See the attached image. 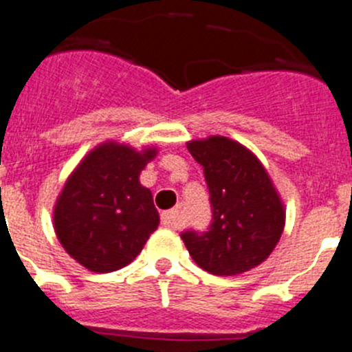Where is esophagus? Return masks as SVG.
I'll list each match as a JSON object with an SVG mask.
<instances>
[{
  "label": "esophagus",
  "mask_w": 352,
  "mask_h": 352,
  "mask_svg": "<svg viewBox=\"0 0 352 352\" xmlns=\"http://www.w3.org/2000/svg\"><path fill=\"white\" fill-rule=\"evenodd\" d=\"M161 224L168 228H177L179 224V210L173 208V210H166L161 214Z\"/></svg>",
  "instance_id": "34e87169"
}]
</instances>
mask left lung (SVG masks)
Returning a JSON list of instances; mask_svg holds the SVG:
<instances>
[{"label":"left lung","instance_id":"left-lung-1","mask_svg":"<svg viewBox=\"0 0 352 352\" xmlns=\"http://www.w3.org/2000/svg\"><path fill=\"white\" fill-rule=\"evenodd\" d=\"M188 151L204 166L212 207L208 231L180 235L191 258L214 275L258 267L280 240L286 219L265 166L249 148L226 137L192 140Z\"/></svg>","mask_w":352,"mask_h":352}]
</instances>
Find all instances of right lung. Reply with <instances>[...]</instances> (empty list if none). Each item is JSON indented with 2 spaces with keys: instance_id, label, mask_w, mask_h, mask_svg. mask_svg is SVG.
Segmentation results:
<instances>
[{
  "instance_id": "1",
  "label": "right lung",
  "mask_w": 352,
  "mask_h": 352,
  "mask_svg": "<svg viewBox=\"0 0 352 352\" xmlns=\"http://www.w3.org/2000/svg\"><path fill=\"white\" fill-rule=\"evenodd\" d=\"M154 147L135 151L117 142L93 148L68 177L56 207L54 230L77 263L107 274L140 254L160 226L153 192L138 180Z\"/></svg>"
}]
</instances>
